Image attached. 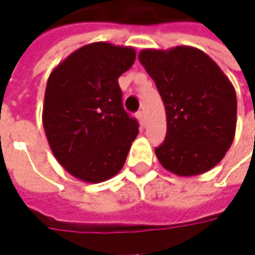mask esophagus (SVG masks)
I'll use <instances>...</instances> for the list:
<instances>
[{"label":"esophagus","instance_id":"1","mask_svg":"<svg viewBox=\"0 0 255 255\" xmlns=\"http://www.w3.org/2000/svg\"><path fill=\"white\" fill-rule=\"evenodd\" d=\"M136 118H137V121H139V123H140V125H144V115H143V112L142 111H139V112L136 113Z\"/></svg>","mask_w":255,"mask_h":255}]
</instances>
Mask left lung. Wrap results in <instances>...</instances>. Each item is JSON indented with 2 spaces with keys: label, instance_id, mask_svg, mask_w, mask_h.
Here are the masks:
<instances>
[{
  "label": "left lung",
  "instance_id": "left-lung-1",
  "mask_svg": "<svg viewBox=\"0 0 255 255\" xmlns=\"http://www.w3.org/2000/svg\"><path fill=\"white\" fill-rule=\"evenodd\" d=\"M139 61L166 109V139L154 149L160 164L183 177L211 170L236 134L237 96L230 79L209 55L186 45L143 49Z\"/></svg>",
  "mask_w": 255,
  "mask_h": 255
}]
</instances>
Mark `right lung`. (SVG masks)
Segmentation results:
<instances>
[{
    "instance_id": "right-lung-1",
    "label": "right lung",
    "mask_w": 255,
    "mask_h": 255,
    "mask_svg": "<svg viewBox=\"0 0 255 255\" xmlns=\"http://www.w3.org/2000/svg\"><path fill=\"white\" fill-rule=\"evenodd\" d=\"M132 46L93 42L76 49L51 72L42 125L55 159L85 183L116 176L139 123L125 112L118 78L134 62Z\"/></svg>"
}]
</instances>
